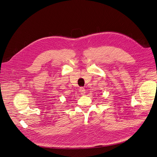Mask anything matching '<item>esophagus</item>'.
I'll return each mask as SVG.
<instances>
[{"label": "esophagus", "mask_w": 157, "mask_h": 157, "mask_svg": "<svg viewBox=\"0 0 157 157\" xmlns=\"http://www.w3.org/2000/svg\"><path fill=\"white\" fill-rule=\"evenodd\" d=\"M79 91L80 93V94L82 95H85V93H86V90L84 89V87H80V89H79Z\"/></svg>", "instance_id": "34e87169"}]
</instances>
